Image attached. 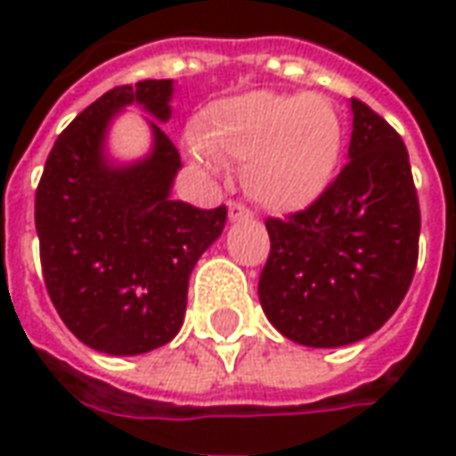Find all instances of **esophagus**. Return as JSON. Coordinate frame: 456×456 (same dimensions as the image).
<instances>
[{
  "mask_svg": "<svg viewBox=\"0 0 456 456\" xmlns=\"http://www.w3.org/2000/svg\"><path fill=\"white\" fill-rule=\"evenodd\" d=\"M248 217H254V212L247 208V205H241V202H229V219L232 222H237V219H248Z\"/></svg>",
  "mask_w": 456,
  "mask_h": 456,
  "instance_id": "esophagus-1",
  "label": "esophagus"
}]
</instances>
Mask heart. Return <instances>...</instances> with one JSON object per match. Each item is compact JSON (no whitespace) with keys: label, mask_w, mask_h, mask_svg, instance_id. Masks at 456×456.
I'll use <instances>...</instances> for the list:
<instances>
[{"label":"heart","mask_w":456,"mask_h":456,"mask_svg":"<svg viewBox=\"0 0 456 456\" xmlns=\"http://www.w3.org/2000/svg\"><path fill=\"white\" fill-rule=\"evenodd\" d=\"M205 159L244 163L251 198L278 212L315 202L335 175L342 119L325 94L258 90L222 100L195 124Z\"/></svg>","instance_id":"1"}]
</instances>
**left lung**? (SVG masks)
I'll return each mask as SVG.
<instances>
[{
	"label": "left lung",
	"instance_id": "8db88e82",
	"mask_svg": "<svg viewBox=\"0 0 456 456\" xmlns=\"http://www.w3.org/2000/svg\"><path fill=\"white\" fill-rule=\"evenodd\" d=\"M349 163L320 198L268 217L258 300L271 325L305 346L373 335L398 310L418 266L420 205L401 134L352 100Z\"/></svg>",
	"mask_w": 456,
	"mask_h": 456
}]
</instances>
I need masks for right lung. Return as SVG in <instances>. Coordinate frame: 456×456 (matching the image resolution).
<instances>
[{
	"instance_id": "obj_1",
	"label": "right lung",
	"mask_w": 456,
	"mask_h": 456,
	"mask_svg": "<svg viewBox=\"0 0 456 456\" xmlns=\"http://www.w3.org/2000/svg\"><path fill=\"white\" fill-rule=\"evenodd\" d=\"M170 80L104 93L55 139L36 188V232L45 290L65 327L97 352L134 356L178 335L188 281L222 234L227 208L170 198L180 153L156 121L153 151L112 166L104 134L126 104L170 117Z\"/></svg>"
}]
</instances>
